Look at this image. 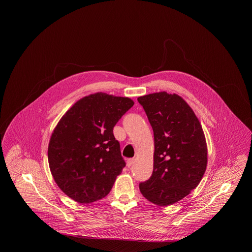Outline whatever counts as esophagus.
<instances>
[{"instance_id":"34e87169","label":"esophagus","mask_w":252,"mask_h":252,"mask_svg":"<svg viewBox=\"0 0 252 252\" xmlns=\"http://www.w3.org/2000/svg\"><path fill=\"white\" fill-rule=\"evenodd\" d=\"M134 162H135V159H134V158H128L127 161H126V165H127L128 167H130V166L133 165Z\"/></svg>"}]
</instances>
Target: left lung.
<instances>
[{
    "label": "left lung",
    "mask_w": 252,
    "mask_h": 252,
    "mask_svg": "<svg viewBox=\"0 0 252 252\" xmlns=\"http://www.w3.org/2000/svg\"><path fill=\"white\" fill-rule=\"evenodd\" d=\"M154 132L151 178L140 183L144 197L169 206L188 195L203 178L208 150L201 124L180 95L159 92L138 98Z\"/></svg>",
    "instance_id": "1"
}]
</instances>
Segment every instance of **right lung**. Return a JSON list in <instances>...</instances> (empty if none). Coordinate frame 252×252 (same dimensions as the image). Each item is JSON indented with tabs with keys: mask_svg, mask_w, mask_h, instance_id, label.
<instances>
[{
	"mask_svg": "<svg viewBox=\"0 0 252 252\" xmlns=\"http://www.w3.org/2000/svg\"><path fill=\"white\" fill-rule=\"evenodd\" d=\"M133 105L128 97L96 93L74 103L58 123L49 142V167L72 200L93 203L110 192L126 166L113 127Z\"/></svg>",
	"mask_w": 252,
	"mask_h": 252,
	"instance_id": "right-lung-1",
	"label": "right lung"
}]
</instances>
